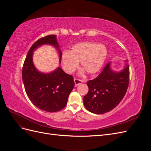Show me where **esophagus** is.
I'll list each match as a JSON object with an SVG mask.
<instances>
[{"mask_svg": "<svg viewBox=\"0 0 151 151\" xmlns=\"http://www.w3.org/2000/svg\"><path fill=\"white\" fill-rule=\"evenodd\" d=\"M74 83H75V86H79V84L83 83H84V81L83 80H80V79H74Z\"/></svg>", "mask_w": 151, "mask_h": 151, "instance_id": "34e87169", "label": "esophagus"}]
</instances>
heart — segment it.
Wrapping results in <instances>:
<instances>
[{
    "instance_id": "1",
    "label": "heart",
    "mask_w": 151,
    "mask_h": 151,
    "mask_svg": "<svg viewBox=\"0 0 151 151\" xmlns=\"http://www.w3.org/2000/svg\"><path fill=\"white\" fill-rule=\"evenodd\" d=\"M108 50L104 44L86 42L78 43L70 52L64 51L61 57L63 69L68 74L74 72L81 61V66L89 74L99 72L106 60Z\"/></svg>"
}]
</instances>
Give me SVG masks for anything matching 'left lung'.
I'll use <instances>...</instances> for the list:
<instances>
[{
	"mask_svg": "<svg viewBox=\"0 0 151 151\" xmlns=\"http://www.w3.org/2000/svg\"><path fill=\"white\" fill-rule=\"evenodd\" d=\"M129 74L127 63L122 70L115 72L111 68V62L108 63L96 78L87 82L89 91L83 99L86 109L95 114H103L115 108L126 94Z\"/></svg>",
	"mask_w": 151,
	"mask_h": 151,
	"instance_id": "obj_1",
	"label": "left lung"
}]
</instances>
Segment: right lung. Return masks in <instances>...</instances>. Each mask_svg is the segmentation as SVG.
<instances>
[{"mask_svg": "<svg viewBox=\"0 0 151 151\" xmlns=\"http://www.w3.org/2000/svg\"><path fill=\"white\" fill-rule=\"evenodd\" d=\"M43 45H52L58 50L60 63L62 53L56 35L45 36L36 41L29 50L22 67V81L26 93L35 106L47 112H56L66 106L75 84L73 77L60 67L50 73L36 69L33 62V52Z\"/></svg>", "mask_w": 151, "mask_h": 151, "instance_id": "add662e5", "label": "right lung"}]
</instances>
